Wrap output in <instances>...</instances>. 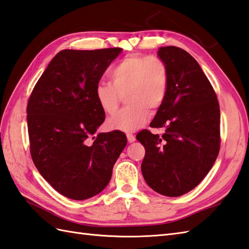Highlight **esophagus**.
Wrapping results in <instances>:
<instances>
[{"label":"esophagus","mask_w":249,"mask_h":249,"mask_svg":"<svg viewBox=\"0 0 249 249\" xmlns=\"http://www.w3.org/2000/svg\"><path fill=\"white\" fill-rule=\"evenodd\" d=\"M126 139H128V142H135V136L133 134H126Z\"/></svg>","instance_id":"34e87169"}]
</instances>
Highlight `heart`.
<instances>
[{
  "mask_svg": "<svg viewBox=\"0 0 249 249\" xmlns=\"http://www.w3.org/2000/svg\"><path fill=\"white\" fill-rule=\"evenodd\" d=\"M109 83L100 82L95 88L96 100L106 114L117 109L121 96L126 107L107 119L108 130L132 133L147 123L149 108L162 107L168 90V69L161 58L132 54L110 69Z\"/></svg>",
  "mask_w": 249,
  "mask_h": 249,
  "instance_id": "1",
  "label": "heart"
}]
</instances>
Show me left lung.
I'll list each match as a JSON object with an SVG mask.
<instances>
[{
  "label": "left lung",
  "mask_w": 249,
  "mask_h": 249,
  "mask_svg": "<svg viewBox=\"0 0 249 249\" xmlns=\"http://www.w3.org/2000/svg\"><path fill=\"white\" fill-rule=\"evenodd\" d=\"M158 56L168 69V90L151 128L136 140L145 147L142 174L153 191L179 197L208 175L219 151V106L211 83L196 59L183 49L161 47Z\"/></svg>",
  "instance_id": "left-lung-1"
}]
</instances>
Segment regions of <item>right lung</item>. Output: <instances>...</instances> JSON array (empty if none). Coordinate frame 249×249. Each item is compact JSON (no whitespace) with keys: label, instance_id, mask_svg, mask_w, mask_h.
<instances>
[{"label":"right lung","instance_id":"right-lung-1","mask_svg":"<svg viewBox=\"0 0 249 249\" xmlns=\"http://www.w3.org/2000/svg\"><path fill=\"white\" fill-rule=\"evenodd\" d=\"M120 48L63 50L55 55L27 103L31 156L55 191L73 200L96 196L108 184L126 145L119 131L96 133L106 113L95 88Z\"/></svg>","mask_w":249,"mask_h":249}]
</instances>
